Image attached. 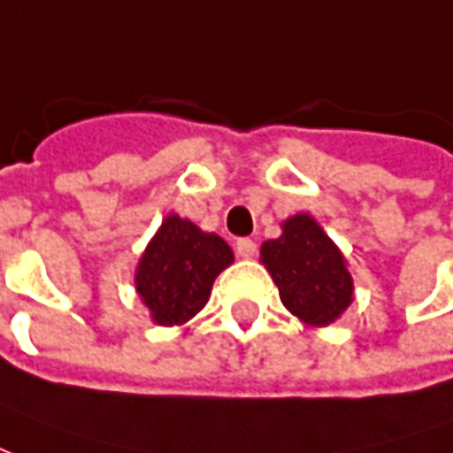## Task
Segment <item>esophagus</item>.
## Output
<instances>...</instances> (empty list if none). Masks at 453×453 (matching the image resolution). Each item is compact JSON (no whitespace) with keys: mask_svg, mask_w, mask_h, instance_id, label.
Masks as SVG:
<instances>
[{"mask_svg":"<svg viewBox=\"0 0 453 453\" xmlns=\"http://www.w3.org/2000/svg\"><path fill=\"white\" fill-rule=\"evenodd\" d=\"M236 253H239L241 258H253L258 253V246H256V241L239 239L236 241Z\"/></svg>","mask_w":453,"mask_h":453,"instance_id":"obj_1","label":"esophagus"}]
</instances>
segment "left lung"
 <instances>
[{"label": "left lung", "instance_id": "left-lung-1", "mask_svg": "<svg viewBox=\"0 0 453 453\" xmlns=\"http://www.w3.org/2000/svg\"><path fill=\"white\" fill-rule=\"evenodd\" d=\"M260 260L287 311L299 321L328 326L352 303V275L345 258L311 214L289 217L282 236L260 246Z\"/></svg>", "mask_w": 453, "mask_h": 453}]
</instances>
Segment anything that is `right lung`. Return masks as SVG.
<instances>
[{"label":"right lung","instance_id":"1","mask_svg":"<svg viewBox=\"0 0 453 453\" xmlns=\"http://www.w3.org/2000/svg\"><path fill=\"white\" fill-rule=\"evenodd\" d=\"M234 263L229 243L168 214L144 249L134 287L158 326H183L203 309L217 275Z\"/></svg>","mask_w":453,"mask_h":453}]
</instances>
